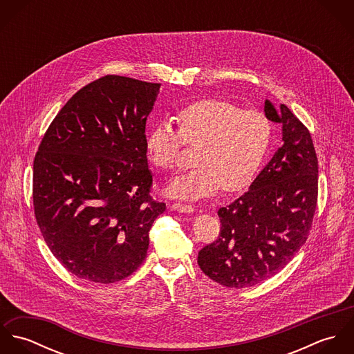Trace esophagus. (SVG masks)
<instances>
[{"mask_svg":"<svg viewBox=\"0 0 354 354\" xmlns=\"http://www.w3.org/2000/svg\"><path fill=\"white\" fill-rule=\"evenodd\" d=\"M171 208L174 209V211H178V212H187V214H189V212H194V205H191V204H185V203H174L173 205H171Z\"/></svg>","mask_w":354,"mask_h":354,"instance_id":"obj_1","label":"esophagus"}]
</instances>
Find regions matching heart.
Returning <instances> with one entry per match:
<instances>
[{
  "mask_svg": "<svg viewBox=\"0 0 354 354\" xmlns=\"http://www.w3.org/2000/svg\"><path fill=\"white\" fill-rule=\"evenodd\" d=\"M178 129L169 121L153 125L146 136V151L162 170L174 167L184 143L196 147L188 173L174 177L165 192L176 199L196 201L222 187L236 192L248 187L260 170L272 140V125L260 111L243 110L236 103L203 100L177 115Z\"/></svg>",
  "mask_w": 354,
  "mask_h": 354,
  "instance_id": "heart-1",
  "label": "heart"
}]
</instances>
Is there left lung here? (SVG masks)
Returning <instances> with one entry per match:
<instances>
[{"label":"left lung","mask_w":354,"mask_h":354,"mask_svg":"<svg viewBox=\"0 0 354 354\" xmlns=\"http://www.w3.org/2000/svg\"><path fill=\"white\" fill-rule=\"evenodd\" d=\"M266 117L282 124L283 145L250 191L218 209L219 237L198 263L219 285L243 289L278 274L306 241L317 202V158L309 131L281 104L264 102Z\"/></svg>","instance_id":"left-lung-1"}]
</instances>
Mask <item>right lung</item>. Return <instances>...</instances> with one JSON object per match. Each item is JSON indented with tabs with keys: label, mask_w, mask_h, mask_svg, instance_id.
Returning <instances> with one entry per match:
<instances>
[{
	"label": "right lung",
	"mask_w": 354,
	"mask_h": 354,
	"mask_svg": "<svg viewBox=\"0 0 354 354\" xmlns=\"http://www.w3.org/2000/svg\"><path fill=\"white\" fill-rule=\"evenodd\" d=\"M159 83L107 75L79 90L51 121L34 159L41 233L77 278L114 283L146 259L153 221L146 121Z\"/></svg>",
	"instance_id": "1"
}]
</instances>
